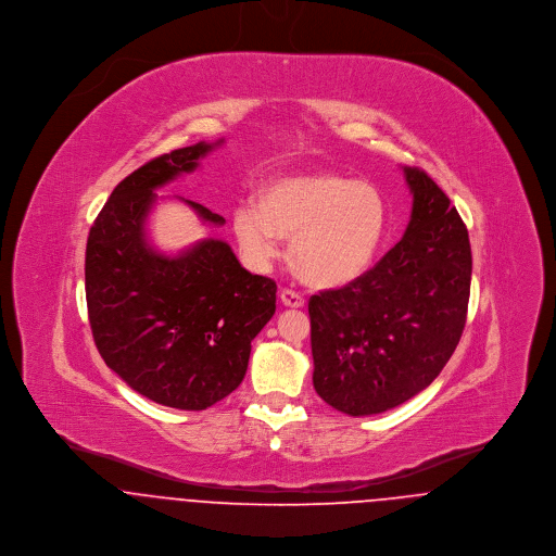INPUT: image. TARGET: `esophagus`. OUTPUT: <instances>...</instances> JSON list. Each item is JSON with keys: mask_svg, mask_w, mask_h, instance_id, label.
I'll list each match as a JSON object with an SVG mask.
<instances>
[{"mask_svg": "<svg viewBox=\"0 0 556 556\" xmlns=\"http://www.w3.org/2000/svg\"><path fill=\"white\" fill-rule=\"evenodd\" d=\"M280 302H282V306H287V308H302V306H304V298H302L300 293L291 291V289H285V291L280 293Z\"/></svg>", "mask_w": 556, "mask_h": 556, "instance_id": "esophagus-1", "label": "esophagus"}]
</instances>
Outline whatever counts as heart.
<instances>
[{
	"mask_svg": "<svg viewBox=\"0 0 556 556\" xmlns=\"http://www.w3.org/2000/svg\"><path fill=\"white\" fill-rule=\"evenodd\" d=\"M386 227L381 190L336 170L274 177L256 201H243L233 212L239 248L254 265L276 254L278 238H289L293 274L317 289L357 280L370 267Z\"/></svg>",
	"mask_w": 556,
	"mask_h": 556,
	"instance_id": "b5f03b06",
	"label": "heart"
}]
</instances>
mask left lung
Instances as JSON below:
<instances>
[{
	"instance_id": "left-lung-1",
	"label": "left lung",
	"mask_w": 556,
	"mask_h": 556,
	"mask_svg": "<svg viewBox=\"0 0 556 556\" xmlns=\"http://www.w3.org/2000/svg\"><path fill=\"white\" fill-rule=\"evenodd\" d=\"M404 177L413 212L402 239L357 280L308 302L315 390L353 417L426 390L467 323L469 231L432 177L410 166Z\"/></svg>"
}]
</instances>
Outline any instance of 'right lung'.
<instances>
[{"mask_svg":"<svg viewBox=\"0 0 556 556\" xmlns=\"http://www.w3.org/2000/svg\"><path fill=\"white\" fill-rule=\"evenodd\" d=\"M220 143L173 150L122 179L85 250L87 315L104 364L141 396L181 410L238 390L250 342L276 313V282L245 271L227 241L203 239L175 256L148 241L154 190ZM186 205L203 223L225 225L201 203Z\"/></svg>","mask_w":556,"mask_h":556,"instance_id":"add662e5","label":"right lung"}]
</instances>
